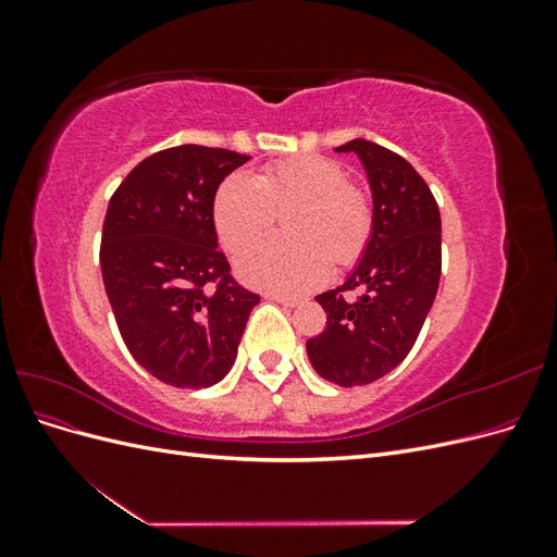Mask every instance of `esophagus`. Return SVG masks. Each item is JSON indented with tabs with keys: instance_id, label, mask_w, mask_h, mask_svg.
Masks as SVG:
<instances>
[{
	"instance_id": "obj_1",
	"label": "esophagus",
	"mask_w": 557,
	"mask_h": 557,
	"mask_svg": "<svg viewBox=\"0 0 557 557\" xmlns=\"http://www.w3.org/2000/svg\"><path fill=\"white\" fill-rule=\"evenodd\" d=\"M269 299L278 301V305L288 307V309H297V307H305L307 299L305 297H285V295H269Z\"/></svg>"
}]
</instances>
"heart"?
Segmentation results:
<instances>
[{"label":"heart","mask_w":557,"mask_h":557,"mask_svg":"<svg viewBox=\"0 0 557 557\" xmlns=\"http://www.w3.org/2000/svg\"><path fill=\"white\" fill-rule=\"evenodd\" d=\"M288 208L290 240H273L237 256L244 283L276 295H299L327 276V264L360 258L372 234V207L344 166L307 156L276 162L260 174L227 176L213 199V223L227 250H240Z\"/></svg>","instance_id":"1"}]
</instances>
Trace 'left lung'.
<instances>
[{
  "instance_id": "1",
  "label": "left lung",
  "mask_w": 557,
  "mask_h": 557,
  "mask_svg": "<svg viewBox=\"0 0 557 557\" xmlns=\"http://www.w3.org/2000/svg\"><path fill=\"white\" fill-rule=\"evenodd\" d=\"M356 153L372 190V234L339 288L318 295L327 327L307 342L325 381L367 385L409 356L434 305L442 276L440 207L413 166L374 141L334 148ZM358 289V298L343 293Z\"/></svg>"
}]
</instances>
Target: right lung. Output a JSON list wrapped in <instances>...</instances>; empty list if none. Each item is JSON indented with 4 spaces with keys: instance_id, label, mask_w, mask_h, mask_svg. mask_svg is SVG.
Here are the masks:
<instances>
[{
    "instance_id": "right-lung-1",
    "label": "right lung",
    "mask_w": 557,
    "mask_h": 557,
    "mask_svg": "<svg viewBox=\"0 0 557 557\" xmlns=\"http://www.w3.org/2000/svg\"><path fill=\"white\" fill-rule=\"evenodd\" d=\"M248 160L197 144L166 148L109 201L99 262L115 323L132 358L166 385L223 381L260 301L232 281L213 223L218 185Z\"/></svg>"
}]
</instances>
